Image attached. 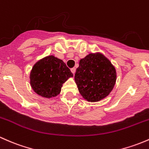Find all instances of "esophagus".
Instances as JSON below:
<instances>
[{"label":"esophagus","mask_w":149,"mask_h":149,"mask_svg":"<svg viewBox=\"0 0 149 149\" xmlns=\"http://www.w3.org/2000/svg\"><path fill=\"white\" fill-rule=\"evenodd\" d=\"M75 71H76V69H75V68H72L71 69V72H72L73 74H74Z\"/></svg>","instance_id":"obj_1"}]
</instances>
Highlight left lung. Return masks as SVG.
<instances>
[{
    "instance_id": "left-lung-1",
    "label": "left lung",
    "mask_w": 149,
    "mask_h": 149,
    "mask_svg": "<svg viewBox=\"0 0 149 149\" xmlns=\"http://www.w3.org/2000/svg\"><path fill=\"white\" fill-rule=\"evenodd\" d=\"M74 80L84 100L99 102L112 91L116 80V69L103 54L90 53L79 61Z\"/></svg>"
}]
</instances>
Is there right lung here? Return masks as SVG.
Instances as JSON below:
<instances>
[{"label": "right lung", "instance_id": "obj_1", "mask_svg": "<svg viewBox=\"0 0 149 149\" xmlns=\"http://www.w3.org/2000/svg\"><path fill=\"white\" fill-rule=\"evenodd\" d=\"M73 74L62 60L49 55L38 61L30 72V83L36 94L52 98L61 92L63 83Z\"/></svg>", "mask_w": 149, "mask_h": 149}]
</instances>
